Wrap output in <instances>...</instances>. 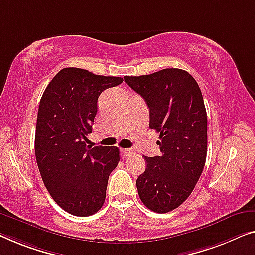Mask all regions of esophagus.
<instances>
[{"mask_svg":"<svg viewBox=\"0 0 255 255\" xmlns=\"http://www.w3.org/2000/svg\"><path fill=\"white\" fill-rule=\"evenodd\" d=\"M121 153H123L124 157H131V155L135 154V151L132 149H121Z\"/></svg>","mask_w":255,"mask_h":255,"instance_id":"34e87169","label":"esophagus"}]
</instances>
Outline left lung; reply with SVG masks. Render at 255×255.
Returning <instances> with one entry per match:
<instances>
[{
	"instance_id": "left-lung-1",
	"label": "left lung",
	"mask_w": 255,
	"mask_h": 255,
	"mask_svg": "<svg viewBox=\"0 0 255 255\" xmlns=\"http://www.w3.org/2000/svg\"><path fill=\"white\" fill-rule=\"evenodd\" d=\"M146 102L149 127L158 132L161 154L144 155L145 172L136 187L142 203L155 213L175 210L191 195L207 153V115L198 83L187 71L165 68L125 77Z\"/></svg>"
}]
</instances>
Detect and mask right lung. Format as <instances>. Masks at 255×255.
<instances>
[{
  "label": "right lung",
  "mask_w": 255,
  "mask_h": 255,
  "mask_svg": "<svg viewBox=\"0 0 255 255\" xmlns=\"http://www.w3.org/2000/svg\"><path fill=\"white\" fill-rule=\"evenodd\" d=\"M123 78L87 70H60L41 97L35 157L45 188L70 214L89 216L103 206L109 176L120 160L117 146L87 150V135L97 113V100Z\"/></svg>",
  "instance_id": "obj_1"
}]
</instances>
